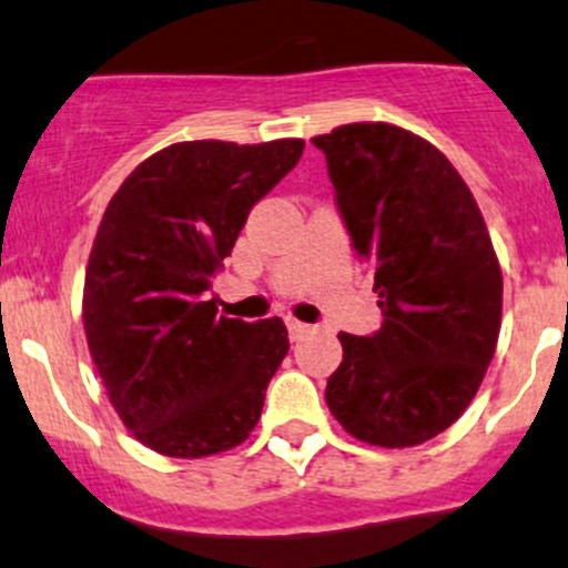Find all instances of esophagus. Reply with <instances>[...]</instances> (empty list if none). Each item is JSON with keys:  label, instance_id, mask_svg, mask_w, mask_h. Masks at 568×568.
<instances>
[{"label": "esophagus", "instance_id": "obj_1", "mask_svg": "<svg viewBox=\"0 0 568 568\" xmlns=\"http://www.w3.org/2000/svg\"><path fill=\"white\" fill-rule=\"evenodd\" d=\"M307 332H310V326L302 324V321H288V334H291V339H302Z\"/></svg>", "mask_w": 568, "mask_h": 568}]
</instances>
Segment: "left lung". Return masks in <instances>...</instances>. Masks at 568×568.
Returning <instances> with one entry per match:
<instances>
[{
  "mask_svg": "<svg viewBox=\"0 0 568 568\" xmlns=\"http://www.w3.org/2000/svg\"><path fill=\"white\" fill-rule=\"evenodd\" d=\"M351 242L375 266L384 324L339 332L326 405L354 438L419 446L479 392L500 332L504 277L474 193L444 152L386 122L315 135Z\"/></svg>",
  "mask_w": 568,
  "mask_h": 568,
  "instance_id": "obj_1",
  "label": "left lung"
}]
</instances>
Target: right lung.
I'll list each match as a JSON object with an SVG mask.
<instances>
[{"instance_id":"1","label":"right lung","mask_w":568,"mask_h":568,"mask_svg":"<svg viewBox=\"0 0 568 568\" xmlns=\"http://www.w3.org/2000/svg\"><path fill=\"white\" fill-rule=\"evenodd\" d=\"M302 152V139L171 143L124 179L100 220L83 332L113 410L158 455H220L258 425L288 329L217 315L209 291L250 209Z\"/></svg>"}]
</instances>
